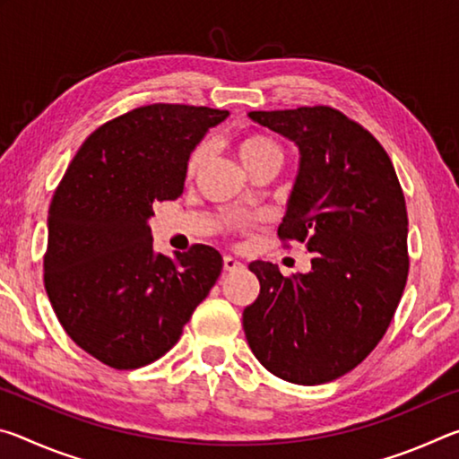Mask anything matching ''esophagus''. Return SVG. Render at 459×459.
<instances>
[{
    "mask_svg": "<svg viewBox=\"0 0 459 459\" xmlns=\"http://www.w3.org/2000/svg\"><path fill=\"white\" fill-rule=\"evenodd\" d=\"M222 267H224V271H237L243 267V263L237 261L235 257H230V255H227V257L222 259Z\"/></svg>",
    "mask_w": 459,
    "mask_h": 459,
    "instance_id": "esophagus-1",
    "label": "esophagus"
}]
</instances>
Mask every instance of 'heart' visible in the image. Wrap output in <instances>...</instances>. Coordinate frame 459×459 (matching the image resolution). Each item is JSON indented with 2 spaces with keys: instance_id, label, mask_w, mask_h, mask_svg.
Here are the masks:
<instances>
[{
  "instance_id": "heart-1",
  "label": "heart",
  "mask_w": 459,
  "mask_h": 459,
  "mask_svg": "<svg viewBox=\"0 0 459 459\" xmlns=\"http://www.w3.org/2000/svg\"><path fill=\"white\" fill-rule=\"evenodd\" d=\"M237 153L240 161H243V166L248 169V172H255L257 168L263 166H279L281 164V147L277 145L275 139H271L269 135H263V134H248L245 137L238 139L237 143ZM206 160V145L204 143H198L192 147V152L188 153V158L184 161V176L194 178L198 172L202 164H204Z\"/></svg>"
}]
</instances>
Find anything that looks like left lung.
I'll list each match as a JSON object with an SVG mask.
<instances>
[{
  "mask_svg": "<svg viewBox=\"0 0 459 459\" xmlns=\"http://www.w3.org/2000/svg\"><path fill=\"white\" fill-rule=\"evenodd\" d=\"M299 147V174L277 235L312 253L283 277L253 261L261 291L243 312L257 360L295 385H322L367 359L391 324L409 275L407 206L393 161L360 123L328 105L251 111Z\"/></svg>",
  "mask_w": 459,
  "mask_h": 459,
  "instance_id": "obj_1",
  "label": "left lung"
}]
</instances>
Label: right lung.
<instances>
[{"mask_svg": "<svg viewBox=\"0 0 459 459\" xmlns=\"http://www.w3.org/2000/svg\"><path fill=\"white\" fill-rule=\"evenodd\" d=\"M229 111L153 103L107 121L76 152L48 211L44 287L76 346L129 370L164 356L222 271L208 245L153 251L155 202L184 192V161Z\"/></svg>", "mask_w": 459, "mask_h": 459, "instance_id": "obj_1", "label": "right lung"}]
</instances>
